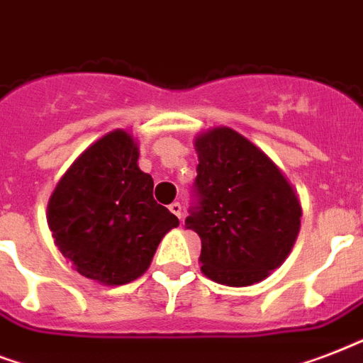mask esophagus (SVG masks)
<instances>
[{
  "label": "esophagus",
  "mask_w": 363,
  "mask_h": 363,
  "mask_svg": "<svg viewBox=\"0 0 363 363\" xmlns=\"http://www.w3.org/2000/svg\"><path fill=\"white\" fill-rule=\"evenodd\" d=\"M170 212L174 213V216H178L179 220H182V216H184V210H182V204H179V202H172V204H170Z\"/></svg>",
  "instance_id": "esophagus-1"
}]
</instances>
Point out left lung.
<instances>
[{"label": "left lung", "instance_id": "left-lung-1", "mask_svg": "<svg viewBox=\"0 0 363 363\" xmlns=\"http://www.w3.org/2000/svg\"><path fill=\"white\" fill-rule=\"evenodd\" d=\"M195 202L185 229L201 237V271L225 286L261 282L284 263L301 227V204L280 168L233 128L196 136Z\"/></svg>", "mask_w": 363, "mask_h": 363}]
</instances>
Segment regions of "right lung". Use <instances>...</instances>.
I'll return each mask as SVG.
<instances>
[{"label": "right lung", "mask_w": 363, "mask_h": 363, "mask_svg": "<svg viewBox=\"0 0 363 363\" xmlns=\"http://www.w3.org/2000/svg\"><path fill=\"white\" fill-rule=\"evenodd\" d=\"M138 157L128 132H109L67 168L47 206L62 255L108 286L142 277L162 237L179 225L153 199V178L140 170Z\"/></svg>", "instance_id": "1"}]
</instances>
